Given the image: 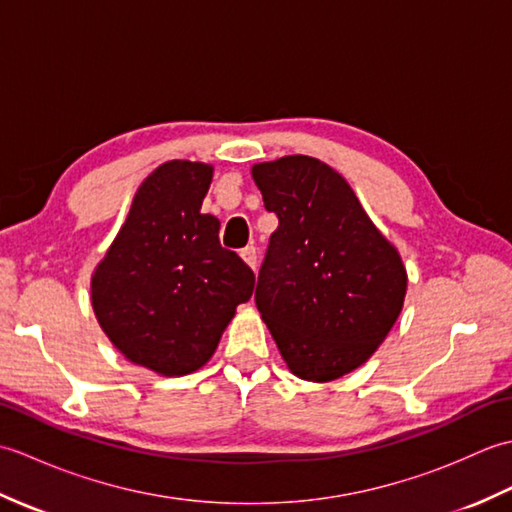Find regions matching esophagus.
<instances>
[{
    "label": "esophagus",
    "instance_id": "esophagus-1",
    "mask_svg": "<svg viewBox=\"0 0 512 512\" xmlns=\"http://www.w3.org/2000/svg\"><path fill=\"white\" fill-rule=\"evenodd\" d=\"M242 259H244V262H246L250 268L257 270V266H259V255H257V248H255V246L242 248Z\"/></svg>",
    "mask_w": 512,
    "mask_h": 512
}]
</instances>
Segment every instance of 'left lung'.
I'll return each mask as SVG.
<instances>
[{"label": "left lung", "instance_id": "1", "mask_svg": "<svg viewBox=\"0 0 512 512\" xmlns=\"http://www.w3.org/2000/svg\"><path fill=\"white\" fill-rule=\"evenodd\" d=\"M279 217L255 303L288 369L328 383L361 367L394 328L407 270L339 171L310 156L253 167Z\"/></svg>", "mask_w": 512, "mask_h": 512}]
</instances>
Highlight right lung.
Returning a JSON list of instances; mask_svg holds the SVG:
<instances>
[{
    "label": "right lung",
    "instance_id": "right-lung-1",
    "mask_svg": "<svg viewBox=\"0 0 512 512\" xmlns=\"http://www.w3.org/2000/svg\"><path fill=\"white\" fill-rule=\"evenodd\" d=\"M213 167L169 160L140 184L127 220L92 275V308L127 361L160 376L209 363L255 275L200 213Z\"/></svg>",
    "mask_w": 512,
    "mask_h": 512
}]
</instances>
